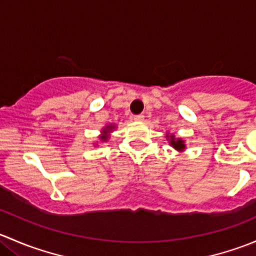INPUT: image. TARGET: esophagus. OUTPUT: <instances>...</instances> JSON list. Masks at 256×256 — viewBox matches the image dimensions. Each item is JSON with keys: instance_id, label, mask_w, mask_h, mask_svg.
Here are the masks:
<instances>
[{"instance_id": "34e87169", "label": "esophagus", "mask_w": 256, "mask_h": 256, "mask_svg": "<svg viewBox=\"0 0 256 256\" xmlns=\"http://www.w3.org/2000/svg\"><path fill=\"white\" fill-rule=\"evenodd\" d=\"M134 118H135L136 121H142L144 118V116L142 115V114H138V115H135L134 116Z\"/></svg>"}]
</instances>
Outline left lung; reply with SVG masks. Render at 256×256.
<instances>
[{
	"label": "left lung",
	"mask_w": 256,
	"mask_h": 256,
	"mask_svg": "<svg viewBox=\"0 0 256 256\" xmlns=\"http://www.w3.org/2000/svg\"><path fill=\"white\" fill-rule=\"evenodd\" d=\"M166 138H168L170 144H171L174 148H176L177 151H183V150L186 148L184 141L180 140V138H174V135H167Z\"/></svg>",
	"instance_id": "obj_1"
}]
</instances>
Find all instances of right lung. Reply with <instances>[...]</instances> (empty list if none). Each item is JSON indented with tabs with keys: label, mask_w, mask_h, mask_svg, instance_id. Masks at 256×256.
<instances>
[{
	"label": "right lung",
	"mask_w": 256,
	"mask_h": 256,
	"mask_svg": "<svg viewBox=\"0 0 256 256\" xmlns=\"http://www.w3.org/2000/svg\"><path fill=\"white\" fill-rule=\"evenodd\" d=\"M112 128H115V126L114 125H108L106 128H104V130L102 131V136H100V140L102 141H108V138H109V132H112Z\"/></svg>",
	"instance_id": "right-lung-1"
}]
</instances>
